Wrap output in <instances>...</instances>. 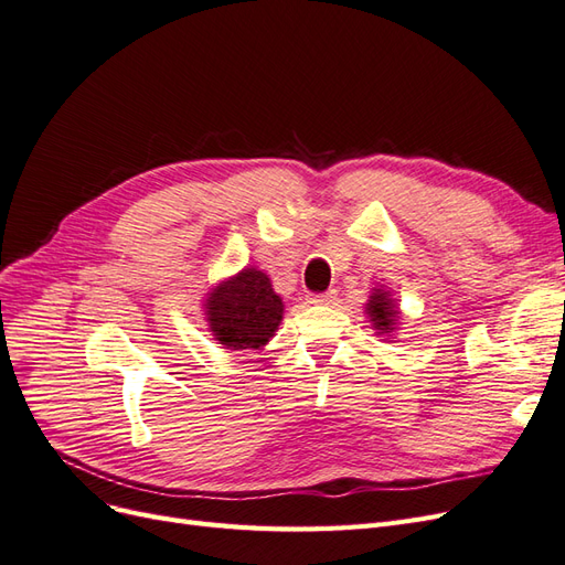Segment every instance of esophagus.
Here are the masks:
<instances>
[{
  "label": "esophagus",
  "mask_w": 565,
  "mask_h": 565,
  "mask_svg": "<svg viewBox=\"0 0 565 565\" xmlns=\"http://www.w3.org/2000/svg\"><path fill=\"white\" fill-rule=\"evenodd\" d=\"M337 299L334 289H328V292H318V295H309L311 303H332Z\"/></svg>",
  "instance_id": "esophagus-1"
}]
</instances>
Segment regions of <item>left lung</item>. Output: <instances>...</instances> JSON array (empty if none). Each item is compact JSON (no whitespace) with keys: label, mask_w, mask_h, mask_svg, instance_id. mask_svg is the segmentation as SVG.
<instances>
[{"label":"left lung","mask_w":565,"mask_h":565,"mask_svg":"<svg viewBox=\"0 0 565 565\" xmlns=\"http://www.w3.org/2000/svg\"><path fill=\"white\" fill-rule=\"evenodd\" d=\"M367 313L377 330H391L393 320H396V316H398L396 306H393V301L388 299L386 292H382V289L380 292L374 289V295L370 297V303H367Z\"/></svg>","instance_id":"left-lung-1"}]
</instances>
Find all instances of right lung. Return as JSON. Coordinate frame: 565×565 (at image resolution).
<instances>
[{"instance_id": "obj_1", "label": "right lung", "mask_w": 565, "mask_h": 565, "mask_svg": "<svg viewBox=\"0 0 565 565\" xmlns=\"http://www.w3.org/2000/svg\"><path fill=\"white\" fill-rule=\"evenodd\" d=\"M214 337L231 349H259L282 320V299L273 292L266 273L245 268L218 285L207 299Z\"/></svg>"}]
</instances>
